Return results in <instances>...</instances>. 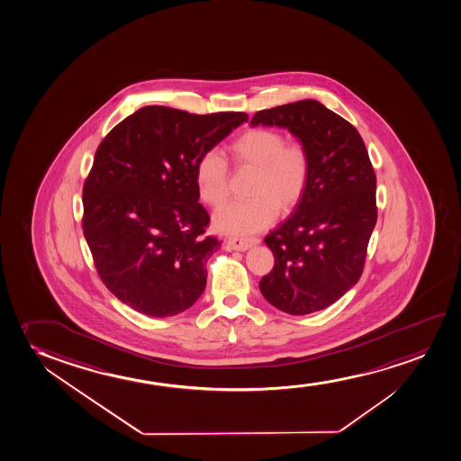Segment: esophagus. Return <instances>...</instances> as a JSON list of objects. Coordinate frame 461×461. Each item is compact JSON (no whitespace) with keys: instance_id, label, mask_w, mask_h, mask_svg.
I'll list each match as a JSON object with an SVG mask.
<instances>
[{"instance_id":"obj_1","label":"esophagus","mask_w":461,"mask_h":461,"mask_svg":"<svg viewBox=\"0 0 461 461\" xmlns=\"http://www.w3.org/2000/svg\"><path fill=\"white\" fill-rule=\"evenodd\" d=\"M257 244H259L258 238H228L227 240V247L230 250L246 251Z\"/></svg>"}]
</instances>
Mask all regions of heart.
Segmentation results:
<instances>
[{"mask_svg": "<svg viewBox=\"0 0 461 461\" xmlns=\"http://www.w3.org/2000/svg\"><path fill=\"white\" fill-rule=\"evenodd\" d=\"M228 155L240 168H255L250 195L223 206L214 215L221 233L249 236L269 227L278 208L293 210L305 194L312 176V155L302 142H287L274 128H251L228 145ZM228 164L219 153L206 151L195 164L198 197L219 208L230 195Z\"/></svg>", "mask_w": 461, "mask_h": 461, "instance_id": "1", "label": "heart"}]
</instances>
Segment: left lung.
Listing matches in <instances>:
<instances>
[{"label": "left lung", "mask_w": 461, "mask_h": 461, "mask_svg": "<svg viewBox=\"0 0 461 461\" xmlns=\"http://www.w3.org/2000/svg\"><path fill=\"white\" fill-rule=\"evenodd\" d=\"M251 125L287 128L312 155V176L293 214L266 236L276 264L259 291L281 312L303 316L357 285L377 221V178L357 128L316 100L253 115Z\"/></svg>", "instance_id": "1"}]
</instances>
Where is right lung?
I'll use <instances>...</instances> for the list:
<instances>
[{"mask_svg":"<svg viewBox=\"0 0 461 461\" xmlns=\"http://www.w3.org/2000/svg\"><path fill=\"white\" fill-rule=\"evenodd\" d=\"M247 120L145 106L103 139L84 181L83 231L120 302L170 317L202 295L206 263L221 242L204 234L210 215L198 203L195 164Z\"/></svg>","mask_w":461,"mask_h":461,"instance_id":"add662e5","label":"right lung"}]
</instances>
